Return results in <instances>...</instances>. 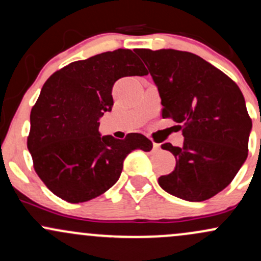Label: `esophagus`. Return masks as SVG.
Returning a JSON list of instances; mask_svg holds the SVG:
<instances>
[{"mask_svg":"<svg viewBox=\"0 0 261 261\" xmlns=\"http://www.w3.org/2000/svg\"><path fill=\"white\" fill-rule=\"evenodd\" d=\"M160 149H161L160 143H153V151L157 152V151H160Z\"/></svg>","mask_w":261,"mask_h":261,"instance_id":"obj_1","label":"esophagus"}]
</instances>
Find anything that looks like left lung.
Returning a JSON list of instances; mask_svg holds the SVG:
<instances>
[{
    "mask_svg": "<svg viewBox=\"0 0 261 261\" xmlns=\"http://www.w3.org/2000/svg\"><path fill=\"white\" fill-rule=\"evenodd\" d=\"M162 99V116L181 125L184 143L162 148L175 169L161 188L187 201H203L233 180L248 157L251 119L234 81L200 56L173 49H137Z\"/></svg>",
    "mask_w": 261,
    "mask_h": 261,
    "instance_id": "8db88e82",
    "label": "left lung"
}]
</instances>
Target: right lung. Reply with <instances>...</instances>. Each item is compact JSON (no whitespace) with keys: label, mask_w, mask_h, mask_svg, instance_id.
<instances>
[{"label":"right lung","mask_w":261,"mask_h":261,"mask_svg":"<svg viewBox=\"0 0 261 261\" xmlns=\"http://www.w3.org/2000/svg\"><path fill=\"white\" fill-rule=\"evenodd\" d=\"M147 70L128 49L71 62L50 76L31 112L28 149L34 169L51 193L72 203L101 195L118 181L134 149L148 152L141 134L124 140L100 136L99 118L113 108V86Z\"/></svg>","instance_id":"add662e5"}]
</instances>
